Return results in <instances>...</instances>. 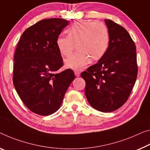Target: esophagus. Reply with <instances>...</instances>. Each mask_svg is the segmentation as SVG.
<instances>
[{
	"instance_id": "34e87169",
	"label": "esophagus",
	"mask_w": 150,
	"mask_h": 150,
	"mask_svg": "<svg viewBox=\"0 0 150 150\" xmlns=\"http://www.w3.org/2000/svg\"><path fill=\"white\" fill-rule=\"evenodd\" d=\"M74 74H75L76 76V77H78V76H80V71H78V70H75Z\"/></svg>"
}]
</instances>
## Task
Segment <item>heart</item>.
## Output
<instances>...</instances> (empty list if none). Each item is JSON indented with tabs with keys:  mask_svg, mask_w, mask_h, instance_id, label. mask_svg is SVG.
Instances as JSON below:
<instances>
[{
	"mask_svg": "<svg viewBox=\"0 0 150 150\" xmlns=\"http://www.w3.org/2000/svg\"><path fill=\"white\" fill-rule=\"evenodd\" d=\"M68 36L59 35L56 45L62 56L72 54L76 45L78 51L66 59V66L73 70H81L91 60L100 59L109 45V29L104 23L81 21L74 24L67 31Z\"/></svg>",
	"mask_w": 150,
	"mask_h": 150,
	"instance_id": "1",
	"label": "heart"
}]
</instances>
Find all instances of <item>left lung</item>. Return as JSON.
<instances>
[{"mask_svg": "<svg viewBox=\"0 0 150 150\" xmlns=\"http://www.w3.org/2000/svg\"><path fill=\"white\" fill-rule=\"evenodd\" d=\"M110 40L107 52L81 74L89 104L101 112H112L125 104L137 76L136 47L127 30L105 19Z\"/></svg>", "mask_w": 150, "mask_h": 150, "instance_id": "8db88e82", "label": "left lung"}]
</instances>
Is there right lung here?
I'll return each instance as SVG.
<instances>
[{
    "mask_svg": "<svg viewBox=\"0 0 150 150\" xmlns=\"http://www.w3.org/2000/svg\"><path fill=\"white\" fill-rule=\"evenodd\" d=\"M68 24L59 18L41 20L25 30L16 48L14 86L25 105L38 115L57 110L75 78L71 69L56 73L64 64L56 40Z\"/></svg>",
    "mask_w": 150,
    "mask_h": 150,
    "instance_id": "right-lung-1",
    "label": "right lung"
}]
</instances>
